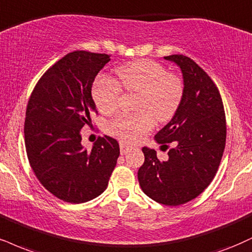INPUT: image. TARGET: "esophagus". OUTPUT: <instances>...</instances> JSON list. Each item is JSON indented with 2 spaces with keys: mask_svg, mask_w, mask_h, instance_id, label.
I'll return each instance as SVG.
<instances>
[{
  "mask_svg": "<svg viewBox=\"0 0 252 252\" xmlns=\"http://www.w3.org/2000/svg\"><path fill=\"white\" fill-rule=\"evenodd\" d=\"M120 148H121V155H126L129 151V147L124 142H120Z\"/></svg>",
  "mask_w": 252,
  "mask_h": 252,
  "instance_id": "obj_1",
  "label": "esophagus"
}]
</instances>
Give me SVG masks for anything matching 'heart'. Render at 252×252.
Instances as JSON below:
<instances>
[{
    "label": "heart",
    "instance_id": "1",
    "mask_svg": "<svg viewBox=\"0 0 252 252\" xmlns=\"http://www.w3.org/2000/svg\"><path fill=\"white\" fill-rule=\"evenodd\" d=\"M116 77L99 76L93 84V98L102 114L116 110L122 90L137 93L138 113H121L107 126V131L121 141L134 143L155 126L174 116L184 95V83L178 75L166 72L159 63L150 60L130 62L116 69Z\"/></svg>",
    "mask_w": 252,
    "mask_h": 252
}]
</instances>
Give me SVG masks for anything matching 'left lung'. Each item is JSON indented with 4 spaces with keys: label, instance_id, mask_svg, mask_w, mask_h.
Wrapping results in <instances>:
<instances>
[{
    "label": "left lung",
    "instance_id": "obj_1",
    "mask_svg": "<svg viewBox=\"0 0 252 252\" xmlns=\"http://www.w3.org/2000/svg\"><path fill=\"white\" fill-rule=\"evenodd\" d=\"M181 68L184 95L177 111L155 138L163 147L174 143L169 158L143 148L138 182L147 196L164 205L184 204L207 189L216 176L226 141V122L220 90L195 61L165 56Z\"/></svg>",
    "mask_w": 252,
    "mask_h": 252
}]
</instances>
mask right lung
Listing matches in <instances>:
<instances>
[{
	"mask_svg": "<svg viewBox=\"0 0 252 252\" xmlns=\"http://www.w3.org/2000/svg\"><path fill=\"white\" fill-rule=\"evenodd\" d=\"M110 61L107 54L76 50L42 75L28 101L24 143L39 183L57 198L84 203L107 189L120 156V145L98 137L92 150L81 144V129L97 114L93 82Z\"/></svg>",
	"mask_w": 252,
	"mask_h": 252,
	"instance_id": "right-lung-1",
	"label": "right lung"
}]
</instances>
